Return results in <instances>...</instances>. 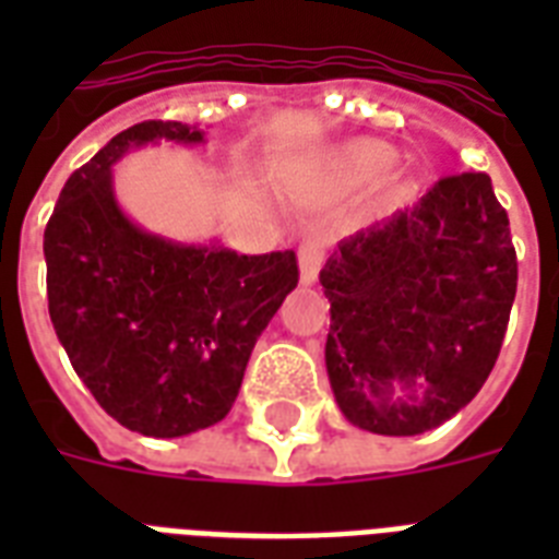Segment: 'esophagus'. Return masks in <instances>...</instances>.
Segmentation results:
<instances>
[{
    "instance_id": "esophagus-1",
    "label": "esophagus",
    "mask_w": 559,
    "mask_h": 559,
    "mask_svg": "<svg viewBox=\"0 0 559 559\" xmlns=\"http://www.w3.org/2000/svg\"><path fill=\"white\" fill-rule=\"evenodd\" d=\"M324 258V243L319 237H310L305 243L298 246V270H301V284H313L319 278Z\"/></svg>"
}]
</instances>
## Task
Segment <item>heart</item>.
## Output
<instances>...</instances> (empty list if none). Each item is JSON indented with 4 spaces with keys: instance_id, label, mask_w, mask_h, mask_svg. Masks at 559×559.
Segmentation results:
<instances>
[{
    "instance_id": "obj_1",
    "label": "heart",
    "mask_w": 559,
    "mask_h": 559,
    "mask_svg": "<svg viewBox=\"0 0 559 559\" xmlns=\"http://www.w3.org/2000/svg\"><path fill=\"white\" fill-rule=\"evenodd\" d=\"M397 162V151L382 142H371V139H362V142L348 144L345 151L336 156L333 162V179L340 182L342 188H362L377 182L380 177H385Z\"/></svg>"
}]
</instances>
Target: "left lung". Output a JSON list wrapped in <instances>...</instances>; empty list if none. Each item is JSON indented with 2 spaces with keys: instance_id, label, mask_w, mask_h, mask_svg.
<instances>
[{
  "instance_id": "left-lung-1",
  "label": "left lung",
  "mask_w": 559,
  "mask_h": 559,
  "mask_svg": "<svg viewBox=\"0 0 559 559\" xmlns=\"http://www.w3.org/2000/svg\"><path fill=\"white\" fill-rule=\"evenodd\" d=\"M319 281L342 415L377 435L429 432L476 397L502 350L516 298L508 211L487 174L443 177L345 237Z\"/></svg>"
}]
</instances>
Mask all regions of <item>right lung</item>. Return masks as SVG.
I'll return each instance as SVG.
<instances>
[{"instance_id": "right-lung-1", "label": "right lung", "mask_w": 559, "mask_h": 559, "mask_svg": "<svg viewBox=\"0 0 559 559\" xmlns=\"http://www.w3.org/2000/svg\"><path fill=\"white\" fill-rule=\"evenodd\" d=\"M200 144L202 130L142 121L66 179L48 219V316L100 408L151 438L214 426L235 403L246 362L296 289V252L237 254L186 246L127 219L112 165L130 147Z\"/></svg>"}]
</instances>
